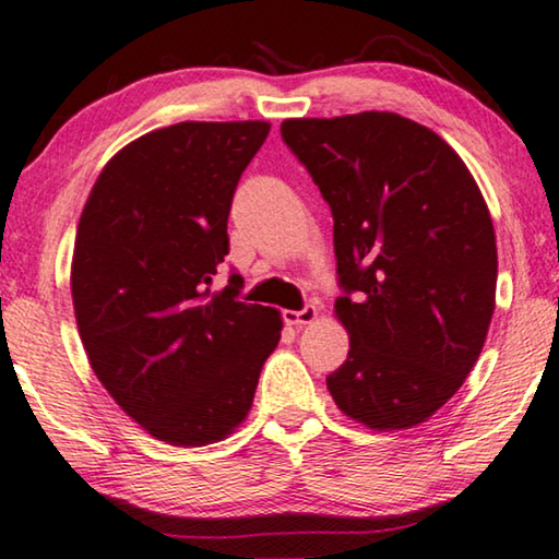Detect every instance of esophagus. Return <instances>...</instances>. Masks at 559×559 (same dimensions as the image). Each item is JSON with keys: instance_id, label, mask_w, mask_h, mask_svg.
<instances>
[{"instance_id": "1", "label": "esophagus", "mask_w": 559, "mask_h": 559, "mask_svg": "<svg viewBox=\"0 0 559 559\" xmlns=\"http://www.w3.org/2000/svg\"><path fill=\"white\" fill-rule=\"evenodd\" d=\"M318 307L314 305H307L302 310H285L282 312V318H285L287 325H295V328H302V325H310V322L318 320Z\"/></svg>"}]
</instances>
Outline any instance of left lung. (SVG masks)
<instances>
[{"label":"left lung","mask_w":559,"mask_h":559,"mask_svg":"<svg viewBox=\"0 0 559 559\" xmlns=\"http://www.w3.org/2000/svg\"><path fill=\"white\" fill-rule=\"evenodd\" d=\"M282 139L335 222L350 350L328 391L376 431L424 424L472 373L495 314L487 201L459 153L399 112L289 118Z\"/></svg>","instance_id":"obj_1"}]
</instances>
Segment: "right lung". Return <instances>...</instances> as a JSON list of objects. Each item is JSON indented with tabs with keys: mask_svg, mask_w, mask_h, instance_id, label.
<instances>
[{
	"mask_svg": "<svg viewBox=\"0 0 559 559\" xmlns=\"http://www.w3.org/2000/svg\"><path fill=\"white\" fill-rule=\"evenodd\" d=\"M266 133L264 120L145 133L105 164L80 216L70 289L87 360L171 447L234 433L280 343V312L239 302V274L212 293L234 191Z\"/></svg>",
	"mask_w": 559,
	"mask_h": 559,
	"instance_id": "1",
	"label": "right lung"
}]
</instances>
